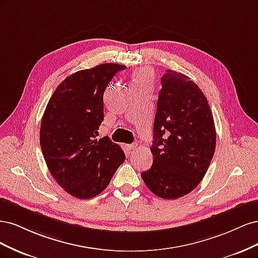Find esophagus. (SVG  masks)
<instances>
[{
	"label": "esophagus",
	"mask_w": 258,
	"mask_h": 258,
	"mask_svg": "<svg viewBox=\"0 0 258 258\" xmlns=\"http://www.w3.org/2000/svg\"><path fill=\"white\" fill-rule=\"evenodd\" d=\"M138 147V143H132V144H129V145H127V148L128 150L131 152V151H134V150H136V148Z\"/></svg>",
	"instance_id": "esophagus-1"
}]
</instances>
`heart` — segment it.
<instances>
[{"instance_id":"heart-1","label":"heart","mask_w":258,"mask_h":258,"mask_svg":"<svg viewBox=\"0 0 258 258\" xmlns=\"http://www.w3.org/2000/svg\"><path fill=\"white\" fill-rule=\"evenodd\" d=\"M153 82V73L146 68H140L134 73L132 87H148Z\"/></svg>"}]
</instances>
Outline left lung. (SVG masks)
Returning a JSON list of instances; mask_svg holds the SVG:
<instances>
[{
	"label": "left lung",
	"instance_id": "8db88e82",
	"mask_svg": "<svg viewBox=\"0 0 258 258\" xmlns=\"http://www.w3.org/2000/svg\"><path fill=\"white\" fill-rule=\"evenodd\" d=\"M216 132L204 92L188 76L167 70L154 120L152 168L141 176L147 188L163 199L194 190L213 158Z\"/></svg>",
	"mask_w": 258,
	"mask_h": 258
}]
</instances>
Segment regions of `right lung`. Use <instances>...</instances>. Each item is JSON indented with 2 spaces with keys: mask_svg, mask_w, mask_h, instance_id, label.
<instances>
[{
  "mask_svg": "<svg viewBox=\"0 0 258 258\" xmlns=\"http://www.w3.org/2000/svg\"><path fill=\"white\" fill-rule=\"evenodd\" d=\"M124 69L103 63L70 75L46 106L40 130L42 153L52 177L75 198L90 199L102 192L126 158L108 137L96 139L104 120V90Z\"/></svg>",
  "mask_w": 258,
  "mask_h": 258,
  "instance_id": "add662e5",
  "label": "right lung"
}]
</instances>
